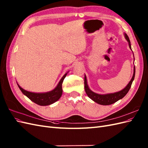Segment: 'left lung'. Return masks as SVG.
<instances>
[{"label": "left lung", "mask_w": 148, "mask_h": 148, "mask_svg": "<svg viewBox=\"0 0 148 148\" xmlns=\"http://www.w3.org/2000/svg\"><path fill=\"white\" fill-rule=\"evenodd\" d=\"M125 38L127 39V41L128 42V45L130 48L132 50L131 47V44L130 41V39L127 34L125 33ZM135 66H134V71H133V75L132 79L129 83L127 84V86L125 87L122 90H121L119 92H116L114 93H110V94H106V95H99V94H97L95 92L92 91L89 88L88 85L87 83V79L86 77V75H84V89L86 93L87 94L88 96L93 101L96 102V103L101 105H110L112 104L115 102L118 101L119 100L122 99V98L127 95L130 89L131 88L132 82L135 78Z\"/></svg>", "instance_id": "obj_1"}]
</instances>
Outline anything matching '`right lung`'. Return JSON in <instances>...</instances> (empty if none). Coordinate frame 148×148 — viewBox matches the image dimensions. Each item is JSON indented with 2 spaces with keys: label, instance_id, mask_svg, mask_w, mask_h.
<instances>
[{
  "label": "right lung",
  "instance_id": "right-lung-1",
  "mask_svg": "<svg viewBox=\"0 0 148 148\" xmlns=\"http://www.w3.org/2000/svg\"><path fill=\"white\" fill-rule=\"evenodd\" d=\"M68 73V72H67ZM67 73H65L63 77L61 78L59 83H58L57 86L56 87L55 89L53 90L47 92H42V93H36L29 92L28 91H26L22 88L19 86L18 84V86L19 87L21 91L24 94L26 97H28L29 99L34 102L36 104H37L39 106H48L51 105L53 103H54L57 101L59 100L62 95V83L64 82V79L65 78Z\"/></svg>",
  "mask_w": 148,
  "mask_h": 148
}]
</instances>
